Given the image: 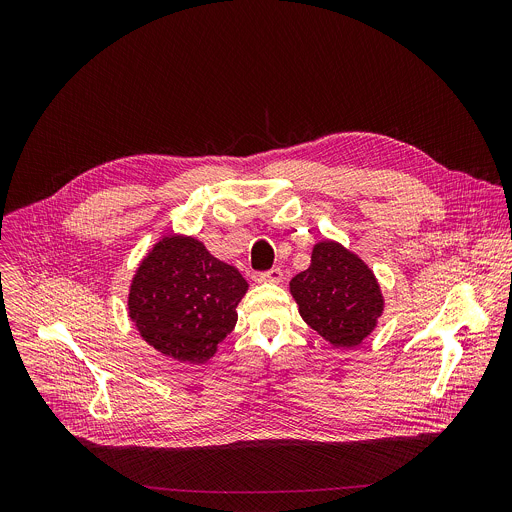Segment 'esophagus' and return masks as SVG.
<instances>
[{
	"label": "esophagus",
	"instance_id": "esophagus-1",
	"mask_svg": "<svg viewBox=\"0 0 512 512\" xmlns=\"http://www.w3.org/2000/svg\"><path fill=\"white\" fill-rule=\"evenodd\" d=\"M259 281H263V283H281L283 281V271L279 267L263 271V273H259Z\"/></svg>",
	"mask_w": 512,
	"mask_h": 512
}]
</instances>
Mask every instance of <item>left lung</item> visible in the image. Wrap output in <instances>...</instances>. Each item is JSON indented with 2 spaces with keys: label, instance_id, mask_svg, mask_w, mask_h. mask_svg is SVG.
Segmentation results:
<instances>
[{
  "label": "left lung",
  "instance_id": "left-lung-1",
  "mask_svg": "<svg viewBox=\"0 0 512 512\" xmlns=\"http://www.w3.org/2000/svg\"><path fill=\"white\" fill-rule=\"evenodd\" d=\"M289 291L304 322L336 348L358 346L385 306L369 265L334 241L314 245L310 267L289 281Z\"/></svg>",
  "mask_w": 512,
  "mask_h": 512
}]
</instances>
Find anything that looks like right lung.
Listing matches in <instances>:
<instances>
[{
  "label": "right lung",
  "mask_w": 512,
  "mask_h": 512,
  "mask_svg": "<svg viewBox=\"0 0 512 512\" xmlns=\"http://www.w3.org/2000/svg\"><path fill=\"white\" fill-rule=\"evenodd\" d=\"M249 283L194 237L154 245L129 287V318L141 338L178 362H206L237 324Z\"/></svg>",
  "instance_id": "add662e5"
}]
</instances>
